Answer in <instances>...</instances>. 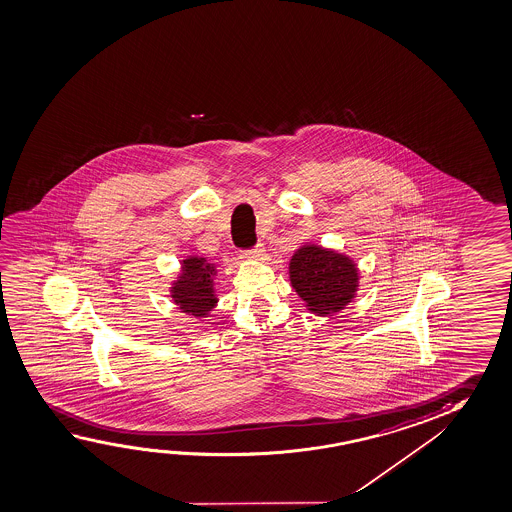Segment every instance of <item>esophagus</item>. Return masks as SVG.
Wrapping results in <instances>:
<instances>
[{
  "instance_id": "esophagus-1",
  "label": "esophagus",
  "mask_w": 512,
  "mask_h": 512,
  "mask_svg": "<svg viewBox=\"0 0 512 512\" xmlns=\"http://www.w3.org/2000/svg\"><path fill=\"white\" fill-rule=\"evenodd\" d=\"M247 254V258H251V260H265V249H263V245L258 244L251 251L245 252Z\"/></svg>"
}]
</instances>
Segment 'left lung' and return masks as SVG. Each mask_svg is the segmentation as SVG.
Returning <instances> with one entry per match:
<instances>
[{"instance_id": "8db88e82", "label": "left lung", "mask_w": 512, "mask_h": 512, "mask_svg": "<svg viewBox=\"0 0 512 512\" xmlns=\"http://www.w3.org/2000/svg\"><path fill=\"white\" fill-rule=\"evenodd\" d=\"M290 283L318 317L338 313L356 297L359 274L354 261L340 252L306 244L290 260Z\"/></svg>"}]
</instances>
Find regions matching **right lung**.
Returning <instances> with one entry per match:
<instances>
[{
  "label": "right lung",
  "instance_id": "1",
  "mask_svg": "<svg viewBox=\"0 0 512 512\" xmlns=\"http://www.w3.org/2000/svg\"><path fill=\"white\" fill-rule=\"evenodd\" d=\"M215 274V263L203 256H188L181 261V272L171 286L172 301L181 313L195 318L210 317L219 301L213 288Z\"/></svg>",
  "mask_w": 512,
  "mask_h": 512
}]
</instances>
